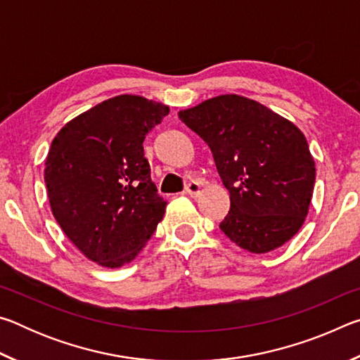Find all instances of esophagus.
<instances>
[{"label": "esophagus", "instance_id": "obj_1", "mask_svg": "<svg viewBox=\"0 0 360 360\" xmlns=\"http://www.w3.org/2000/svg\"><path fill=\"white\" fill-rule=\"evenodd\" d=\"M186 192L191 195V197H198L200 192H202V184H200V182H197V181H191L186 186Z\"/></svg>", "mask_w": 360, "mask_h": 360}]
</instances>
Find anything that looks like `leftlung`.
<instances>
[{"mask_svg":"<svg viewBox=\"0 0 360 360\" xmlns=\"http://www.w3.org/2000/svg\"><path fill=\"white\" fill-rule=\"evenodd\" d=\"M179 119L210 146L231 208L221 230L252 254L283 246L302 229L316 167L307 138L283 115L241 95L182 109Z\"/></svg>","mask_w":360,"mask_h":360,"instance_id":"left-lung-1","label":"left lung"}]
</instances>
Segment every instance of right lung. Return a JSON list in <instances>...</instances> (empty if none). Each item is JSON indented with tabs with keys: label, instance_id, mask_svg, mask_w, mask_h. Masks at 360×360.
Segmentation results:
<instances>
[{
	"label": "right lung",
	"instance_id": "1",
	"mask_svg": "<svg viewBox=\"0 0 360 360\" xmlns=\"http://www.w3.org/2000/svg\"><path fill=\"white\" fill-rule=\"evenodd\" d=\"M168 112L163 103L117 95L71 119L53 138L44 168L52 214L95 264H130L165 214L143 141Z\"/></svg>",
	"mask_w": 360,
	"mask_h": 360
}]
</instances>
